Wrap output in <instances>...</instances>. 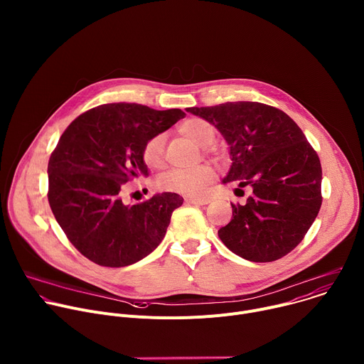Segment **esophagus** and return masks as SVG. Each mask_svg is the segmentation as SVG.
<instances>
[{
  "instance_id": "esophagus-1",
  "label": "esophagus",
  "mask_w": 364,
  "mask_h": 364,
  "mask_svg": "<svg viewBox=\"0 0 364 364\" xmlns=\"http://www.w3.org/2000/svg\"><path fill=\"white\" fill-rule=\"evenodd\" d=\"M186 203L190 204H197V205H204V204H209L210 200L209 198H196V197H187Z\"/></svg>"
}]
</instances>
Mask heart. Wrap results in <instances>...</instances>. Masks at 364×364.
Segmentation results:
<instances>
[{"mask_svg": "<svg viewBox=\"0 0 364 364\" xmlns=\"http://www.w3.org/2000/svg\"><path fill=\"white\" fill-rule=\"evenodd\" d=\"M178 132L203 148L212 145L216 139L215 127L201 118L186 119L180 124ZM164 142V134H155L144 144L142 160L148 167H160L163 164ZM215 177V168L209 164H201L194 168H171L159 177L157 186L164 191L198 197L213 183Z\"/></svg>", "mask_w": 364, "mask_h": 364, "instance_id": "1", "label": "heart"}]
</instances>
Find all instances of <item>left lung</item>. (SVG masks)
<instances>
[{"label":"left lung","instance_id":"8db88e82","mask_svg":"<svg viewBox=\"0 0 364 364\" xmlns=\"http://www.w3.org/2000/svg\"><path fill=\"white\" fill-rule=\"evenodd\" d=\"M213 124L230 148L223 183L250 188L246 203L232 204L220 240L250 262H272L304 239L321 207V163L301 128L281 109L259 102H226L187 108Z\"/></svg>","mask_w":364,"mask_h":364}]
</instances>
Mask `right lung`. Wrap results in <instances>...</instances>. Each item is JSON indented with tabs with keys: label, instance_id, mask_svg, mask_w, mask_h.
<instances>
[{
	"label": "right lung",
	"instance_id": "obj_1",
	"mask_svg": "<svg viewBox=\"0 0 364 364\" xmlns=\"http://www.w3.org/2000/svg\"><path fill=\"white\" fill-rule=\"evenodd\" d=\"M181 109L155 111L139 103H108L79 115L48 160V204L70 243L89 261L109 268L132 265L166 236L176 193L127 205L124 184L148 176L142 146L173 127Z\"/></svg>",
	"mask_w": 364,
	"mask_h": 364
}]
</instances>
